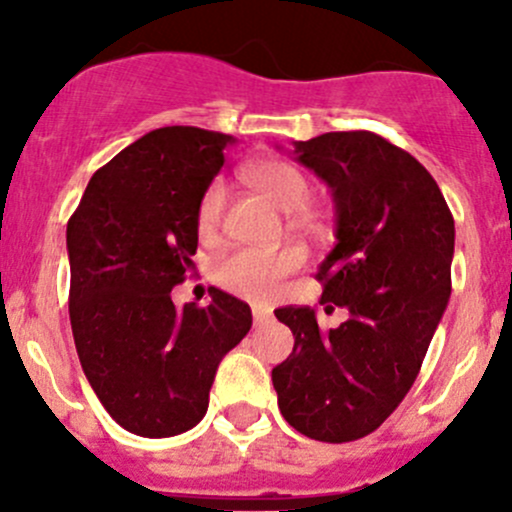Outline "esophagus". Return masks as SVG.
I'll return each instance as SVG.
<instances>
[{"label":"esophagus","mask_w":512,"mask_h":512,"mask_svg":"<svg viewBox=\"0 0 512 512\" xmlns=\"http://www.w3.org/2000/svg\"><path fill=\"white\" fill-rule=\"evenodd\" d=\"M252 319H255V324H265L272 319V312L265 307H252Z\"/></svg>","instance_id":"1"}]
</instances>
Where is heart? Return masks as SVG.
I'll list each match as a JSON object with an SVG mask.
<instances>
[{
    "label": "heart",
    "instance_id": "b5f03b06",
    "mask_svg": "<svg viewBox=\"0 0 512 512\" xmlns=\"http://www.w3.org/2000/svg\"><path fill=\"white\" fill-rule=\"evenodd\" d=\"M250 183L270 198L285 213H297L312 198V183L307 175L292 163L282 160H265L250 168ZM227 205V183L215 178L205 188L198 203V230L203 235H215L223 223ZM304 262V252L299 247H280V250H262V247H235L225 252L215 265V277L225 289L247 299H267L280 289V282L289 272L297 270Z\"/></svg>",
    "mask_w": 512,
    "mask_h": 512
}]
</instances>
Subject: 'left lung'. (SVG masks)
<instances>
[{"label": "left lung", "instance_id": "8db88e82", "mask_svg": "<svg viewBox=\"0 0 512 512\" xmlns=\"http://www.w3.org/2000/svg\"><path fill=\"white\" fill-rule=\"evenodd\" d=\"M294 153L332 188L337 245L319 265V304L327 314L347 309V319L324 329L314 309H275L294 349L272 384L299 433L356 441L414 386L451 297L456 227L431 173L376 133H322Z\"/></svg>", "mask_w": 512, "mask_h": 512}]
</instances>
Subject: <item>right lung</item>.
Returning <instances> with one entry per match:
<instances>
[{"instance_id": "1", "label": "right lung", "mask_w": 512, "mask_h": 512, "mask_svg": "<svg viewBox=\"0 0 512 512\" xmlns=\"http://www.w3.org/2000/svg\"><path fill=\"white\" fill-rule=\"evenodd\" d=\"M230 143L195 126L156 128L96 170L66 225L81 369L136 436L200 423L218 364L252 327L250 307L223 289H210L208 307L170 299L193 267L198 203Z\"/></svg>"}]
</instances>
